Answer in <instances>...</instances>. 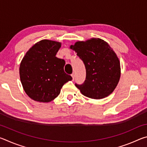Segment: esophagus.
<instances>
[{"label":"esophagus","mask_w":147,"mask_h":147,"mask_svg":"<svg viewBox=\"0 0 147 147\" xmlns=\"http://www.w3.org/2000/svg\"><path fill=\"white\" fill-rule=\"evenodd\" d=\"M71 76H72V77H73V80H74V77H75V74H74L73 73V74H71Z\"/></svg>","instance_id":"obj_1"}]
</instances>
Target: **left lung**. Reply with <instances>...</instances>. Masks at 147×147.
<instances>
[{
  "label": "left lung",
  "instance_id": "8db88e82",
  "mask_svg": "<svg viewBox=\"0 0 147 147\" xmlns=\"http://www.w3.org/2000/svg\"><path fill=\"white\" fill-rule=\"evenodd\" d=\"M71 49L77 53L85 65L86 77L76 87L87 97L101 99L109 95L121 76L120 62L110 46L101 39L78 41Z\"/></svg>",
  "mask_w": 147,
  "mask_h": 147
}]
</instances>
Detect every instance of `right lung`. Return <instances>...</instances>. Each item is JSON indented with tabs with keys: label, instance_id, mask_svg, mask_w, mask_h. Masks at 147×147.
<instances>
[{
	"label": "right lung",
	"instance_id": "1",
	"mask_svg": "<svg viewBox=\"0 0 147 147\" xmlns=\"http://www.w3.org/2000/svg\"><path fill=\"white\" fill-rule=\"evenodd\" d=\"M60 47L59 42L44 39L32 46L22 59L20 78L24 91L33 100L51 102L73 79L65 73L64 59L56 56Z\"/></svg>",
	"mask_w": 147,
	"mask_h": 147
}]
</instances>
